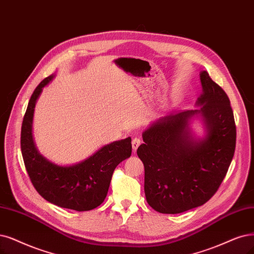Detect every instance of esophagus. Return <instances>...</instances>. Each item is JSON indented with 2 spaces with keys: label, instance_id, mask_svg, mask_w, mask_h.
<instances>
[{
  "label": "esophagus",
  "instance_id": "obj_1",
  "mask_svg": "<svg viewBox=\"0 0 254 254\" xmlns=\"http://www.w3.org/2000/svg\"><path fill=\"white\" fill-rule=\"evenodd\" d=\"M141 144V140H140L139 138H134L133 141H132V147H133V151H137L138 146Z\"/></svg>",
  "mask_w": 254,
  "mask_h": 254
}]
</instances>
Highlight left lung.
<instances>
[{"mask_svg":"<svg viewBox=\"0 0 254 254\" xmlns=\"http://www.w3.org/2000/svg\"><path fill=\"white\" fill-rule=\"evenodd\" d=\"M194 110L160 117L142 133L137 155L144 165L145 198L161 213H181L205 204L217 192L236 149L237 128L230 100L206 71ZM199 119L202 137L194 135Z\"/></svg>","mask_w":254,"mask_h":254,"instance_id":"8db88e82","label":"left lung"}]
</instances>
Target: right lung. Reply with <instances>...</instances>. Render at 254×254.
Instances as JSON below:
<instances>
[{
  "instance_id": "right-lung-1",
  "label": "right lung",
  "mask_w": 254,
  "mask_h": 254,
  "mask_svg": "<svg viewBox=\"0 0 254 254\" xmlns=\"http://www.w3.org/2000/svg\"><path fill=\"white\" fill-rule=\"evenodd\" d=\"M55 77L45 78L34 90L22 124L21 149L24 163L36 191L45 200L63 208L87 211L105 201L113 172L132 154V139L117 140L75 164L59 165L36 148L32 124L34 109L43 89Z\"/></svg>"
}]
</instances>
